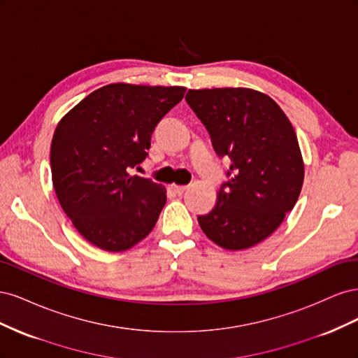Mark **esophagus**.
<instances>
[{"mask_svg":"<svg viewBox=\"0 0 358 358\" xmlns=\"http://www.w3.org/2000/svg\"><path fill=\"white\" fill-rule=\"evenodd\" d=\"M173 189H175V192L180 196V194H183L188 189V187L187 185H173Z\"/></svg>","mask_w":358,"mask_h":358,"instance_id":"34e87169","label":"esophagus"}]
</instances>
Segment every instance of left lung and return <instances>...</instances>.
<instances>
[{"label": "left lung", "mask_w": 358, "mask_h": 358, "mask_svg": "<svg viewBox=\"0 0 358 358\" xmlns=\"http://www.w3.org/2000/svg\"><path fill=\"white\" fill-rule=\"evenodd\" d=\"M185 100L215 152L230 159L215 208L197 218L203 233L230 251L263 242L294 208L305 178L289 119L268 95L249 88L188 90Z\"/></svg>", "instance_id": "obj_1"}]
</instances>
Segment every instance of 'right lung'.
Here are the masks:
<instances>
[{
	"mask_svg": "<svg viewBox=\"0 0 358 358\" xmlns=\"http://www.w3.org/2000/svg\"><path fill=\"white\" fill-rule=\"evenodd\" d=\"M185 91L110 83L58 122L50 145L53 188L74 229L94 246L122 252L152 231L166 188L129 170L145 161L155 127Z\"/></svg>",
	"mask_w": 358,
	"mask_h": 358,
	"instance_id": "obj_1",
	"label": "right lung"
}]
</instances>
